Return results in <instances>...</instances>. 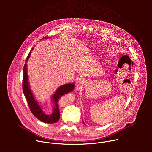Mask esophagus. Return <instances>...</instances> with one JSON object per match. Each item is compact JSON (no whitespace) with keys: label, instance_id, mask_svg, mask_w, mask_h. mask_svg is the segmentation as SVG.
I'll list each match as a JSON object with an SVG mask.
<instances>
[{"label":"esophagus","instance_id":"obj_1","mask_svg":"<svg viewBox=\"0 0 152 152\" xmlns=\"http://www.w3.org/2000/svg\"><path fill=\"white\" fill-rule=\"evenodd\" d=\"M82 82V79H79V84H81Z\"/></svg>","mask_w":152,"mask_h":152}]
</instances>
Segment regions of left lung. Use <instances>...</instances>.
Listing matches in <instances>:
<instances>
[{
	"label": "left lung",
	"mask_w": 152,
	"mask_h": 152,
	"mask_svg": "<svg viewBox=\"0 0 152 152\" xmlns=\"http://www.w3.org/2000/svg\"><path fill=\"white\" fill-rule=\"evenodd\" d=\"M83 124H85V123H83Z\"/></svg>",
	"instance_id": "1"
}]
</instances>
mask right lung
<instances>
[{
  "instance_id": "add662e5",
  "label": "right lung",
  "mask_w": 152,
  "mask_h": 152,
  "mask_svg": "<svg viewBox=\"0 0 152 152\" xmlns=\"http://www.w3.org/2000/svg\"><path fill=\"white\" fill-rule=\"evenodd\" d=\"M45 38H47L46 37ZM31 55V52L28 54L26 58V61L29 58ZM23 91L26 98L29 107L31 112L38 119L41 120L42 122L48 123H54L57 122L60 118V113H59V99L63 95L66 94L70 91H72L73 88L75 85L73 83H69L62 85L56 91L55 93L52 96L53 102L54 103V110L53 113L52 115H46L42 111L41 108L40 107L38 103L35 100V98L32 94V93L29 88V85L28 82V77L27 75V69H26V64H25L23 68Z\"/></svg>"
}]
</instances>
